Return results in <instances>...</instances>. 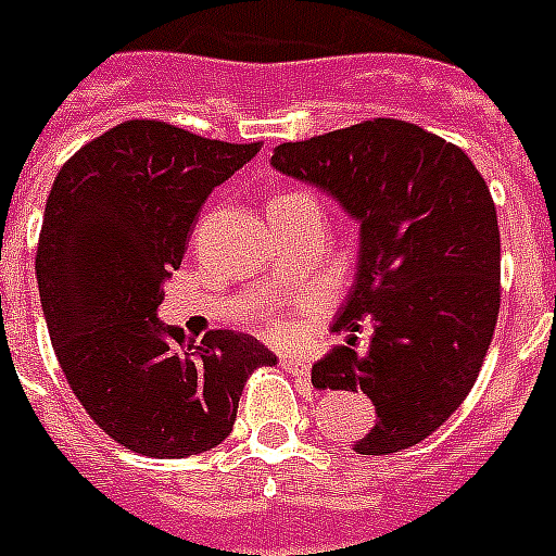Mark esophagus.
Instances as JSON below:
<instances>
[{
    "instance_id": "34e87169",
    "label": "esophagus",
    "mask_w": 556,
    "mask_h": 556,
    "mask_svg": "<svg viewBox=\"0 0 556 556\" xmlns=\"http://www.w3.org/2000/svg\"><path fill=\"white\" fill-rule=\"evenodd\" d=\"M279 363H282V368H286L288 374H293V377H308V374H311V363L305 359V356L282 354V356H279Z\"/></svg>"
}]
</instances>
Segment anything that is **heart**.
<instances>
[{
    "instance_id": "heart-1",
    "label": "heart",
    "mask_w": 556,
    "mask_h": 556,
    "mask_svg": "<svg viewBox=\"0 0 556 556\" xmlns=\"http://www.w3.org/2000/svg\"><path fill=\"white\" fill-rule=\"evenodd\" d=\"M270 331L279 333V337H286V333H291V325L282 323V319H270Z\"/></svg>"
}]
</instances>
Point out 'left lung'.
I'll return each mask as SVG.
<instances>
[{
  "label": "left lung",
  "mask_w": 556,
  "mask_h": 556,
  "mask_svg": "<svg viewBox=\"0 0 556 556\" xmlns=\"http://www.w3.org/2000/svg\"><path fill=\"white\" fill-rule=\"evenodd\" d=\"M279 174L331 197L359 225L356 274L331 331L345 333L311 382L363 391L377 422L356 454L417 445L459 408L500 314V228L485 179L457 146L371 119L274 148ZM372 345L350 349L358 323Z\"/></svg>",
  "instance_id": "left-lung-1"
}]
</instances>
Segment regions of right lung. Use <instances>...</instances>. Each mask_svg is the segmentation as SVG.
<instances>
[{
  "instance_id": "obj_1",
  "label": "right lung",
  "mask_w": 556,
  "mask_h": 556,
  "mask_svg": "<svg viewBox=\"0 0 556 556\" xmlns=\"http://www.w3.org/2000/svg\"><path fill=\"white\" fill-rule=\"evenodd\" d=\"M260 151L153 119L122 122L53 179L36 282L65 380L93 422L146 457H191L233 431L248 374L277 365L263 342L160 319L200 207Z\"/></svg>"
}]
</instances>
